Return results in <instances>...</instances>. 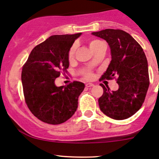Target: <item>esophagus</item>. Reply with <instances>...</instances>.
<instances>
[{
    "mask_svg": "<svg viewBox=\"0 0 159 159\" xmlns=\"http://www.w3.org/2000/svg\"><path fill=\"white\" fill-rule=\"evenodd\" d=\"M85 86L87 88H90V87H92V86H94V84H92V83H87V84H85Z\"/></svg>",
    "mask_w": 159,
    "mask_h": 159,
    "instance_id": "obj_1",
    "label": "esophagus"
}]
</instances>
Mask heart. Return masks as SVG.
Segmentation results:
<instances>
[{
  "label": "heart",
  "instance_id": "heart-1",
  "mask_svg": "<svg viewBox=\"0 0 159 159\" xmlns=\"http://www.w3.org/2000/svg\"><path fill=\"white\" fill-rule=\"evenodd\" d=\"M102 44H104V43L98 39L91 40L89 43L90 48H91V50L92 51H94L98 47H99V46ZM75 49H76V46H75V44H74V45H72L71 48H70L69 52H68V58H69V60H72V59H73L74 56H75ZM85 77L88 78H91V77H92V75L91 74V72H86Z\"/></svg>",
  "mask_w": 159,
  "mask_h": 159
}]
</instances>
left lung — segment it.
Returning <instances> with one entry per match:
<instances>
[{"instance_id":"obj_1","label":"left lung","mask_w":159,"mask_h":159,"mask_svg":"<svg viewBox=\"0 0 159 159\" xmlns=\"http://www.w3.org/2000/svg\"><path fill=\"white\" fill-rule=\"evenodd\" d=\"M94 36L108 42L111 61L101 80L117 78L118 89L111 91L103 84L99 98L100 109L115 120L132 116L142 107L149 86L148 61L140 44L127 32L105 29L93 32Z\"/></svg>"}]
</instances>
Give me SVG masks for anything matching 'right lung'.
<instances>
[{
    "instance_id": "right-lung-1",
    "label": "right lung",
    "mask_w": 159,
    "mask_h": 159,
    "mask_svg": "<svg viewBox=\"0 0 159 159\" xmlns=\"http://www.w3.org/2000/svg\"><path fill=\"white\" fill-rule=\"evenodd\" d=\"M81 33L52 35L34 48L21 72L25 102L31 113L44 122L59 125L78 108L84 84L74 81L57 87L54 81L69 67L68 52Z\"/></svg>"
}]
</instances>
